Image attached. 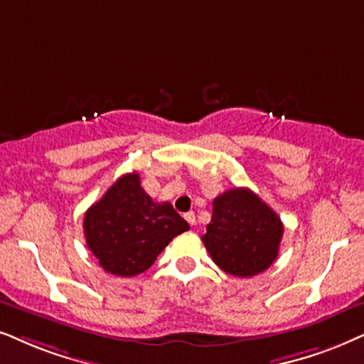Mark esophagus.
Wrapping results in <instances>:
<instances>
[{
    "instance_id": "34e87169",
    "label": "esophagus",
    "mask_w": 364,
    "mask_h": 364,
    "mask_svg": "<svg viewBox=\"0 0 364 364\" xmlns=\"http://www.w3.org/2000/svg\"><path fill=\"white\" fill-rule=\"evenodd\" d=\"M185 220L190 225H195L196 223V218H195V213L193 211H188V213H185Z\"/></svg>"
}]
</instances>
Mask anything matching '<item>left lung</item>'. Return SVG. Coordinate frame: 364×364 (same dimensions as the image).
Wrapping results in <instances>:
<instances>
[{
  "label": "left lung",
  "instance_id": "8db88e82",
  "mask_svg": "<svg viewBox=\"0 0 364 364\" xmlns=\"http://www.w3.org/2000/svg\"><path fill=\"white\" fill-rule=\"evenodd\" d=\"M284 225L248 188H233L213 200V215L201 237L216 265L230 275L252 277L274 264Z\"/></svg>",
  "mask_w": 364,
  "mask_h": 364
}]
</instances>
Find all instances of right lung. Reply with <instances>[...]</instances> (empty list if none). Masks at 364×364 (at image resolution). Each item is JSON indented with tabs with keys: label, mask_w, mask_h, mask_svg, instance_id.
<instances>
[{
	"label": "right lung",
	"mask_w": 364,
	"mask_h": 364,
	"mask_svg": "<svg viewBox=\"0 0 364 364\" xmlns=\"http://www.w3.org/2000/svg\"><path fill=\"white\" fill-rule=\"evenodd\" d=\"M190 230L169 201L156 203L142 190L139 174H124L85 211L87 247L105 272L142 274L179 233Z\"/></svg>",
	"instance_id": "right-lung-1"
}]
</instances>
